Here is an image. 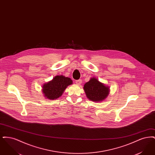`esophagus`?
I'll use <instances>...</instances> for the list:
<instances>
[{
    "label": "esophagus",
    "instance_id": "34e87169",
    "mask_svg": "<svg viewBox=\"0 0 155 155\" xmlns=\"http://www.w3.org/2000/svg\"><path fill=\"white\" fill-rule=\"evenodd\" d=\"M81 82H82V81H81V80H76L75 81V83L77 84V85H81Z\"/></svg>",
    "mask_w": 155,
    "mask_h": 155
}]
</instances>
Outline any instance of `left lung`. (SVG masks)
<instances>
[{"label": "left lung", "instance_id": "left-lung-1", "mask_svg": "<svg viewBox=\"0 0 155 155\" xmlns=\"http://www.w3.org/2000/svg\"><path fill=\"white\" fill-rule=\"evenodd\" d=\"M84 89L89 99L96 102L105 99L109 94V88L95 77L91 78L88 82L85 84Z\"/></svg>", "mask_w": 155, "mask_h": 155}]
</instances>
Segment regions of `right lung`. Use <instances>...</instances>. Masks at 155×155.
Segmentation results:
<instances>
[{
    "mask_svg": "<svg viewBox=\"0 0 155 155\" xmlns=\"http://www.w3.org/2000/svg\"><path fill=\"white\" fill-rule=\"evenodd\" d=\"M72 84L71 78L61 75H57L52 81L45 84L42 87V92L48 99H56L61 96L67 87Z\"/></svg>",
    "mask_w": 155,
    "mask_h": 155,
    "instance_id": "1",
    "label": "right lung"
}]
</instances>
